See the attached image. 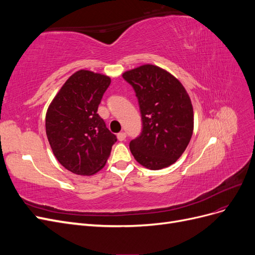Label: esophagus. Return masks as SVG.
I'll return each instance as SVG.
<instances>
[{
    "label": "esophagus",
    "instance_id": "34e87169",
    "mask_svg": "<svg viewBox=\"0 0 255 255\" xmlns=\"http://www.w3.org/2000/svg\"><path fill=\"white\" fill-rule=\"evenodd\" d=\"M117 137H118V140L119 141H123L127 138V134L125 133V132H121V133H119L118 135H117Z\"/></svg>",
    "mask_w": 255,
    "mask_h": 255
}]
</instances>
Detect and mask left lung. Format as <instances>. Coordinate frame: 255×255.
<instances>
[{"instance_id": "obj_1", "label": "left lung", "mask_w": 255, "mask_h": 255, "mask_svg": "<svg viewBox=\"0 0 255 255\" xmlns=\"http://www.w3.org/2000/svg\"><path fill=\"white\" fill-rule=\"evenodd\" d=\"M141 114V133L129 142L140 165L158 170L175 163L190 141L194 111L189 96L173 75L153 65L123 73Z\"/></svg>"}]
</instances>
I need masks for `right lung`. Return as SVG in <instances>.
Masks as SVG:
<instances>
[{
  "label": "right lung",
  "instance_id": "obj_1",
  "mask_svg": "<svg viewBox=\"0 0 255 255\" xmlns=\"http://www.w3.org/2000/svg\"><path fill=\"white\" fill-rule=\"evenodd\" d=\"M110 84L109 76L80 70L67 80L48 109L45 132L52 151L75 174L91 175L102 169L117 141L97 114Z\"/></svg>",
  "mask_w": 255,
  "mask_h": 255
}]
</instances>
